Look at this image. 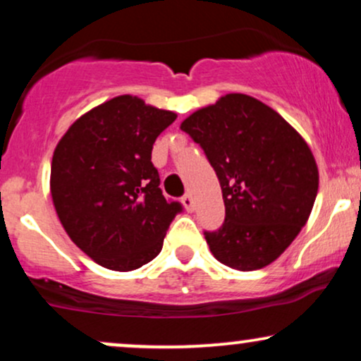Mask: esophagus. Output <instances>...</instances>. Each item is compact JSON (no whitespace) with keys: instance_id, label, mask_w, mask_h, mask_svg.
<instances>
[{"instance_id":"obj_1","label":"esophagus","mask_w":361,"mask_h":361,"mask_svg":"<svg viewBox=\"0 0 361 361\" xmlns=\"http://www.w3.org/2000/svg\"><path fill=\"white\" fill-rule=\"evenodd\" d=\"M181 203H183L186 212H193L195 210V202H193L192 195H190V193H186L185 197L181 198Z\"/></svg>"}]
</instances>
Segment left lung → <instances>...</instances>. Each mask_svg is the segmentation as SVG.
<instances>
[{"instance_id":"obj_1","label":"left lung","mask_w":361,"mask_h":361,"mask_svg":"<svg viewBox=\"0 0 361 361\" xmlns=\"http://www.w3.org/2000/svg\"><path fill=\"white\" fill-rule=\"evenodd\" d=\"M205 151L222 186L225 222L205 232L219 262L237 271L272 264L310 219L319 173L305 137L247 94L222 95L180 126Z\"/></svg>"}]
</instances>
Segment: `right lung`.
I'll use <instances>...</instances> for the list:
<instances>
[{"label":"right lung","instance_id":"1","mask_svg":"<svg viewBox=\"0 0 361 361\" xmlns=\"http://www.w3.org/2000/svg\"><path fill=\"white\" fill-rule=\"evenodd\" d=\"M175 119L124 94L87 111L60 137L51 202L67 235L99 266L129 272L161 252L181 205L163 197L151 151Z\"/></svg>","mask_w":361,"mask_h":361}]
</instances>
